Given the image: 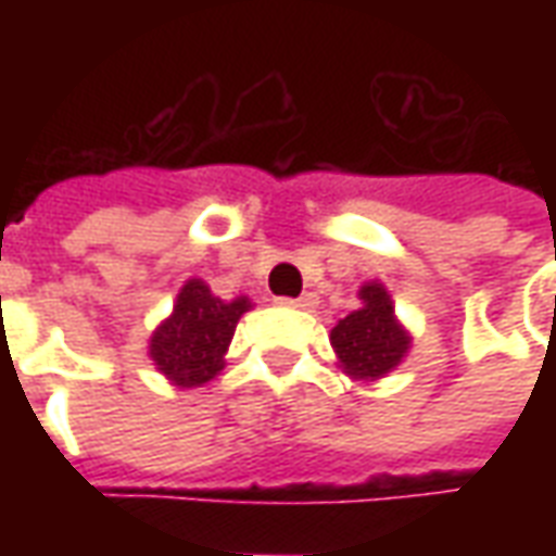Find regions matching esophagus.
Wrapping results in <instances>:
<instances>
[{
    "mask_svg": "<svg viewBox=\"0 0 556 556\" xmlns=\"http://www.w3.org/2000/svg\"><path fill=\"white\" fill-rule=\"evenodd\" d=\"M279 306H289V309H313L315 294H303V298H279Z\"/></svg>",
    "mask_w": 556,
    "mask_h": 556,
    "instance_id": "obj_1",
    "label": "esophagus"
}]
</instances>
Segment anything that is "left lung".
Instances as JSON below:
<instances>
[{"mask_svg": "<svg viewBox=\"0 0 556 556\" xmlns=\"http://www.w3.org/2000/svg\"><path fill=\"white\" fill-rule=\"evenodd\" d=\"M361 301V309L345 315L330 330V342H333L345 372L354 378H381L393 366H399L410 339L396 325L393 303H390L384 286H378V282L363 286Z\"/></svg>", "mask_w": 556, "mask_h": 556, "instance_id": "8db88e82", "label": "left lung"}]
</instances>
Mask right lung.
Returning a JSON list of instances; mask_svg holds the SVG:
<instances>
[{
    "label": "right lung",
    "mask_w": 556,
    "mask_h": 556,
    "mask_svg": "<svg viewBox=\"0 0 556 556\" xmlns=\"http://www.w3.org/2000/svg\"><path fill=\"white\" fill-rule=\"evenodd\" d=\"M250 309L247 298L219 301L202 279H190L178 294L175 313L151 337V361L178 387H199L223 369L235 327Z\"/></svg>",
    "instance_id": "right-lung-1"
}]
</instances>
